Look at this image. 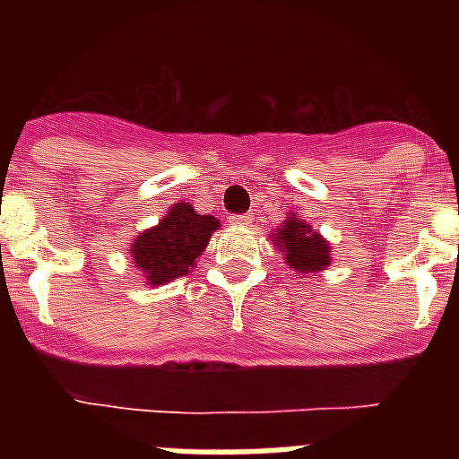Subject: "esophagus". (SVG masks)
I'll use <instances>...</instances> for the list:
<instances>
[{
	"mask_svg": "<svg viewBox=\"0 0 459 459\" xmlns=\"http://www.w3.org/2000/svg\"><path fill=\"white\" fill-rule=\"evenodd\" d=\"M230 222H232V225L250 227L255 222V216H253V213H246V216H232V218H230Z\"/></svg>",
	"mask_w": 459,
	"mask_h": 459,
	"instance_id": "1",
	"label": "esophagus"
}]
</instances>
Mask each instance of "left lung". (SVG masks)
Masks as SVG:
<instances>
[{"instance_id": "left-lung-1", "label": "left lung", "mask_w": 459, "mask_h": 459, "mask_svg": "<svg viewBox=\"0 0 459 459\" xmlns=\"http://www.w3.org/2000/svg\"><path fill=\"white\" fill-rule=\"evenodd\" d=\"M275 248L285 255L290 269L299 273H317L331 264V246L319 232H315L303 218L291 216L275 230Z\"/></svg>"}]
</instances>
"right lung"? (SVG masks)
Segmentation results:
<instances>
[{"label": "right lung", "instance_id": "obj_1", "mask_svg": "<svg viewBox=\"0 0 459 459\" xmlns=\"http://www.w3.org/2000/svg\"><path fill=\"white\" fill-rule=\"evenodd\" d=\"M218 227L213 216H200L190 204L177 202L163 221L133 241L131 257L147 285H165L193 271Z\"/></svg>", "mask_w": 459, "mask_h": 459}]
</instances>
